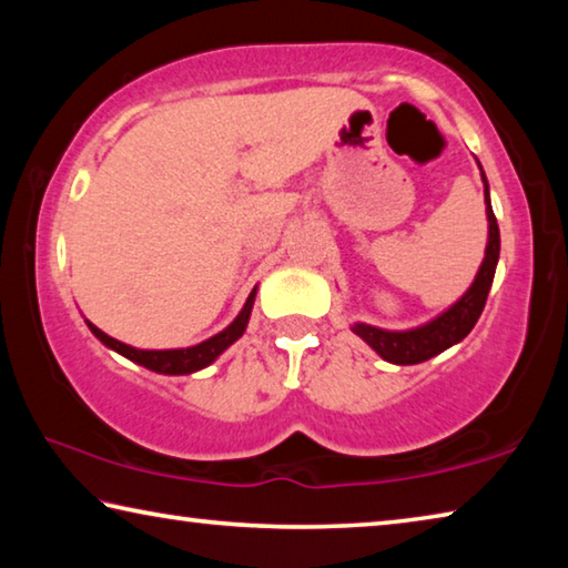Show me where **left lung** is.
Listing matches in <instances>:
<instances>
[{
  "mask_svg": "<svg viewBox=\"0 0 568 568\" xmlns=\"http://www.w3.org/2000/svg\"><path fill=\"white\" fill-rule=\"evenodd\" d=\"M480 180H484V203H486V217H488V243L484 253V263H480L478 273L470 283L468 291L458 297L454 305H448L444 313H438L436 318L428 323L416 325L408 331H386L378 325L368 323H353L351 331L363 338L365 343L376 351L383 361L396 363V365H413L423 363L434 355L444 353L450 345H456L474 331L476 321L484 313L488 291H491L498 253H501V235H498V223L491 207V192H488V180L480 168Z\"/></svg>",
  "mask_w": 568,
  "mask_h": 568,
  "instance_id": "obj_1",
  "label": "left lung"
}]
</instances>
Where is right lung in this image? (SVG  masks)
<instances>
[{"instance_id":"obj_1","label":"right lung","mask_w":568,"mask_h":568,"mask_svg":"<svg viewBox=\"0 0 568 568\" xmlns=\"http://www.w3.org/2000/svg\"><path fill=\"white\" fill-rule=\"evenodd\" d=\"M255 295H257V285L253 287V291H250L243 311L237 313V318L230 323L227 328L215 333L213 338H207L203 343L190 345V348H168V351L132 348V345L112 338V335L100 331L98 325H92L90 321H84V323H88V328L94 333V338H98L102 345H108L110 351L124 355L128 361L138 363V365H145L148 371L162 373V376H187V373H197V371L207 368V365L215 363L220 355H223L237 338H243V333L247 328V321H250V313H253Z\"/></svg>"}]
</instances>
